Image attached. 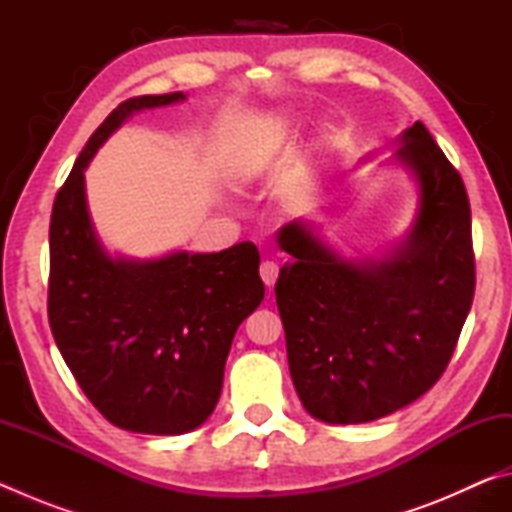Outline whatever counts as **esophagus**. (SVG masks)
I'll use <instances>...</instances> for the list:
<instances>
[{
    "label": "esophagus",
    "instance_id": "obj_1",
    "mask_svg": "<svg viewBox=\"0 0 512 512\" xmlns=\"http://www.w3.org/2000/svg\"><path fill=\"white\" fill-rule=\"evenodd\" d=\"M277 273H280V266H277L273 259H264L262 266H259V275H262V280L268 289L273 287L275 280H277Z\"/></svg>",
    "mask_w": 512,
    "mask_h": 512
}]
</instances>
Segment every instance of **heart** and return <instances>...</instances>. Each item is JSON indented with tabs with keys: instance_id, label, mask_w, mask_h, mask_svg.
Returning a JSON list of instances; mask_svg holds the SVG:
<instances>
[{
	"instance_id": "1",
	"label": "heart",
	"mask_w": 512,
	"mask_h": 512,
	"mask_svg": "<svg viewBox=\"0 0 512 512\" xmlns=\"http://www.w3.org/2000/svg\"><path fill=\"white\" fill-rule=\"evenodd\" d=\"M268 151H271V146L262 144V146H255V149L246 155V160H244L246 176H255V173L264 167L268 160Z\"/></svg>"
}]
</instances>
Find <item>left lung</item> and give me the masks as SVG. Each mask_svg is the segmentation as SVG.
Returning <instances> with one entry per match:
<instances>
[{"mask_svg": "<svg viewBox=\"0 0 512 512\" xmlns=\"http://www.w3.org/2000/svg\"><path fill=\"white\" fill-rule=\"evenodd\" d=\"M397 160L420 185L402 250L354 264L293 221L280 246L293 257L275 284L293 386L314 418L370 422L411 404L443 375L474 298L472 216L461 173L422 121Z\"/></svg>", "mask_w": 512, "mask_h": 512, "instance_id": "1", "label": "left lung"}]
</instances>
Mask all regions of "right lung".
<instances>
[{"label": "right lung", "mask_w": 512, "mask_h": 512, "mask_svg": "<svg viewBox=\"0 0 512 512\" xmlns=\"http://www.w3.org/2000/svg\"><path fill=\"white\" fill-rule=\"evenodd\" d=\"M180 99L183 92L119 103L76 158L49 223L47 314L58 350L103 418L155 436L210 418L237 327L264 298L250 241L131 262L112 259L94 235L83 176L92 155L128 115Z\"/></svg>", "instance_id": "right-lung-1"}]
</instances>
